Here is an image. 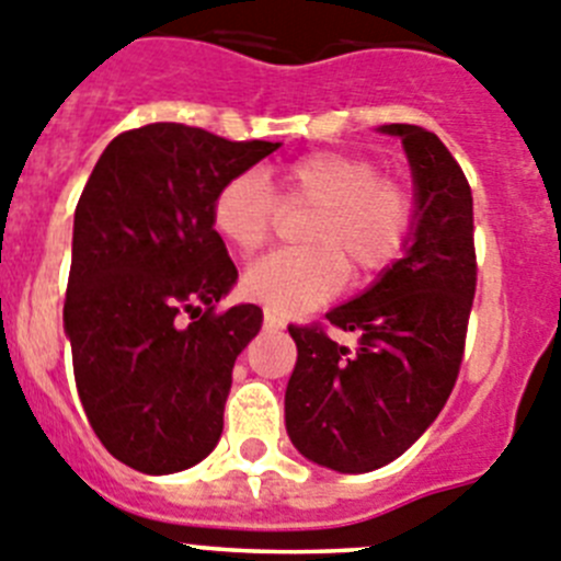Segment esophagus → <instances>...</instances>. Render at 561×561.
Instances as JSON below:
<instances>
[{
	"instance_id": "esophagus-1",
	"label": "esophagus",
	"mask_w": 561,
	"mask_h": 561,
	"mask_svg": "<svg viewBox=\"0 0 561 561\" xmlns=\"http://www.w3.org/2000/svg\"><path fill=\"white\" fill-rule=\"evenodd\" d=\"M262 321H265V327H268V330H282V318L276 316V312L265 310V316H262Z\"/></svg>"
}]
</instances>
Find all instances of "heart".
I'll return each instance as SVG.
<instances>
[{
    "label": "heart",
    "instance_id": "1",
    "mask_svg": "<svg viewBox=\"0 0 561 561\" xmlns=\"http://www.w3.org/2000/svg\"><path fill=\"white\" fill-rule=\"evenodd\" d=\"M279 206L310 209L301 224L307 249L256 260L243 274V290L282 316L324 305L350 271L366 282L391 268L416 218L411 190L400 179L380 175L375 159L316 150L276 173L274 193L254 170L226 179L211 198V229L240 254H254L268 243Z\"/></svg>",
    "mask_w": 561,
    "mask_h": 561
}]
</instances>
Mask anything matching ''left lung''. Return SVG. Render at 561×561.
I'll list each match as a JSON object with an SVG mask.
<instances>
[{"instance_id":"1","label":"left lung","mask_w":561,"mask_h":561,"mask_svg":"<svg viewBox=\"0 0 561 561\" xmlns=\"http://www.w3.org/2000/svg\"><path fill=\"white\" fill-rule=\"evenodd\" d=\"M402 136L416 181V224L405 256L375 287L327 312L357 331L355 353L325 324H290L296 368L285 425L296 450L337 472L391 463L431 427L458 380L478 285L472 190L433 130L386 125Z\"/></svg>"}]
</instances>
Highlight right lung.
<instances>
[{
	"label": "right lung",
	"instance_id": "1",
	"mask_svg": "<svg viewBox=\"0 0 561 561\" xmlns=\"http://www.w3.org/2000/svg\"><path fill=\"white\" fill-rule=\"evenodd\" d=\"M276 148L150 123L119 134L85 181L64 327L89 425L139 472L193 467L224 433L231 368L262 310H218L237 268L211 198Z\"/></svg>",
	"mask_w": 561,
	"mask_h": 561
}]
</instances>
